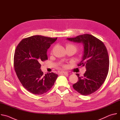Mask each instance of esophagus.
I'll return each instance as SVG.
<instances>
[{"label": "esophagus", "instance_id": "1", "mask_svg": "<svg viewBox=\"0 0 120 120\" xmlns=\"http://www.w3.org/2000/svg\"><path fill=\"white\" fill-rule=\"evenodd\" d=\"M59 73H60V74H64V75H67V74H68V72H66V71H60V72H59Z\"/></svg>", "mask_w": 120, "mask_h": 120}]
</instances>
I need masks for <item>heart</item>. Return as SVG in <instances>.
I'll return each instance as SVG.
<instances>
[{
    "label": "heart",
    "instance_id": "obj_1",
    "mask_svg": "<svg viewBox=\"0 0 120 120\" xmlns=\"http://www.w3.org/2000/svg\"><path fill=\"white\" fill-rule=\"evenodd\" d=\"M66 48H73V49H75V51L77 50L76 46L75 45H73L72 44H68L66 45Z\"/></svg>",
    "mask_w": 120,
    "mask_h": 120
}]
</instances>
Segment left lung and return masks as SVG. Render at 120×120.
Listing matches in <instances>:
<instances>
[{
	"instance_id": "1",
	"label": "left lung",
	"mask_w": 120,
	"mask_h": 120,
	"mask_svg": "<svg viewBox=\"0 0 120 120\" xmlns=\"http://www.w3.org/2000/svg\"><path fill=\"white\" fill-rule=\"evenodd\" d=\"M67 40L82 43L83 55L78 66H85L86 71L83 76L73 85L74 89L80 94L88 95L96 91L103 84L109 71V59L107 50L102 41L89 34H83Z\"/></svg>"
}]
</instances>
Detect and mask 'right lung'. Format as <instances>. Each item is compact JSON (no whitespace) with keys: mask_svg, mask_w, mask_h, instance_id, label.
<instances>
[{"mask_svg":"<svg viewBox=\"0 0 120 120\" xmlns=\"http://www.w3.org/2000/svg\"><path fill=\"white\" fill-rule=\"evenodd\" d=\"M57 38L34 36L22 39L16 46L14 57L15 70L25 88L41 95L54 85L58 75L53 72L44 75L40 63L48 59L47 49Z\"/></svg>","mask_w":120,"mask_h":120,"instance_id":"add662e5","label":"right lung"}]
</instances>
